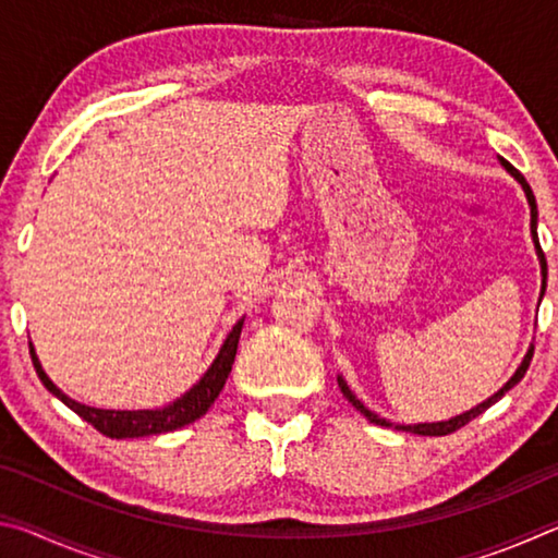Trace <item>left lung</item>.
I'll return each mask as SVG.
<instances>
[{"label": "left lung", "mask_w": 558, "mask_h": 558, "mask_svg": "<svg viewBox=\"0 0 558 558\" xmlns=\"http://www.w3.org/2000/svg\"><path fill=\"white\" fill-rule=\"evenodd\" d=\"M502 167L507 169L509 174H512L519 184H522V189H524V194H526V202H529V209H532V239H534V248H536V256H539V266H542V292H539V302H542V298H544V292H546V258H544V251H542V245H539V239H536V199H534V194H532V186L526 184V179L517 172V169L509 165V162H505L502 159ZM532 356H534V347H529L526 349V354H524V359H522V364L517 366V372L512 374V379H509L502 389H499L497 393H493L489 396L487 401H483V403H477L475 409H470V411H465V413H460V415H456V418H450V421H438V423H413V426H403V423H399V430H409V433H418V436H448V433H456L458 428H462V426H468V423L472 421V418H477L480 413H485L489 405L493 403H497L499 399H502V396L509 391V389H514V386L524 379V374H526V369H529V362H532ZM337 384H339V389H342V393H344V399L354 405V409L359 411V413H364L366 415V421L369 423H376V426H393L391 421H386V418H381V415H376L374 411H369L366 409V405L356 399V396L352 393V389H349L347 386V381L342 379V376H337Z\"/></svg>", "instance_id": "8db88e82"}]
</instances>
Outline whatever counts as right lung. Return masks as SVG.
I'll return each instance as SVG.
<instances>
[{"instance_id":"1","label":"right lung","mask_w":558,"mask_h":558,"mask_svg":"<svg viewBox=\"0 0 558 558\" xmlns=\"http://www.w3.org/2000/svg\"><path fill=\"white\" fill-rule=\"evenodd\" d=\"M243 329V319L233 325L229 337L223 339V344L219 349V354L211 362L209 369L196 381L192 389H189L184 396H179L177 401L167 403L165 409H145V411H112V409H93V405L73 401L71 396H65L59 386H56L49 376H46L44 366L36 356L34 347L29 342V352H32V362L34 369L39 374L41 384L49 389L56 399H61L71 411L81 415L83 421H88L93 428L100 430L102 436L108 438H143V436H157V433H169L177 430L182 426H189L196 418L211 409V403L219 399V393L223 389L226 379H229L233 359H235V349H239V337Z\"/></svg>"}]
</instances>
